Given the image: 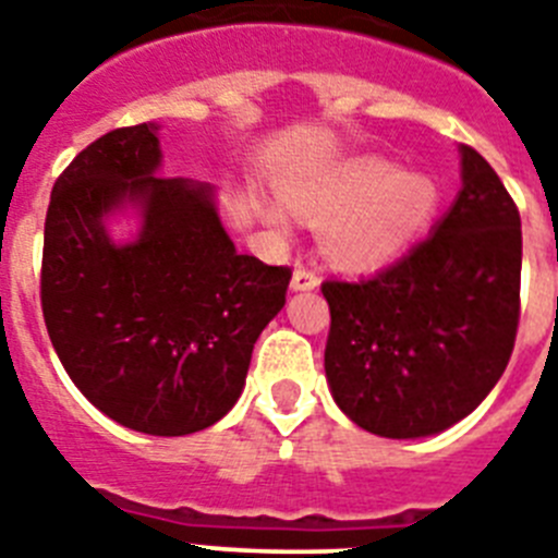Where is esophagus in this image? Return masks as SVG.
I'll return each mask as SVG.
<instances>
[{"label":"esophagus","mask_w":558,"mask_h":558,"mask_svg":"<svg viewBox=\"0 0 558 558\" xmlns=\"http://www.w3.org/2000/svg\"><path fill=\"white\" fill-rule=\"evenodd\" d=\"M293 290H315L318 288V270L307 263H299L293 270V282H290Z\"/></svg>","instance_id":"esophagus-1"}]
</instances>
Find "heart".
<instances>
[{
    "mask_svg": "<svg viewBox=\"0 0 558 558\" xmlns=\"http://www.w3.org/2000/svg\"><path fill=\"white\" fill-rule=\"evenodd\" d=\"M288 198L307 220H327L324 248L335 263L372 268L399 254L425 229L436 209V184L422 172L360 156L322 175L293 181ZM263 215L276 229L288 226V209L276 201Z\"/></svg>",
    "mask_w": 558,
    "mask_h": 558,
    "instance_id": "heart-1",
    "label": "heart"
}]
</instances>
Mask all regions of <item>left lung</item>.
Returning <instances> with one entry per match:
<instances>
[{"mask_svg":"<svg viewBox=\"0 0 558 558\" xmlns=\"http://www.w3.org/2000/svg\"><path fill=\"white\" fill-rule=\"evenodd\" d=\"M461 192L402 259L363 279H327L329 388L354 425L433 436L481 405L520 324L522 229L509 190L461 145Z\"/></svg>","mask_w":558,"mask_h":558,"instance_id":"left-lung-1","label":"left lung"}]
</instances>
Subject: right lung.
Here are the masks:
<instances>
[{
	"label": "right lung",
	"mask_w": 558,
	"mask_h": 558,
	"mask_svg": "<svg viewBox=\"0 0 558 558\" xmlns=\"http://www.w3.org/2000/svg\"><path fill=\"white\" fill-rule=\"evenodd\" d=\"M159 128H117L58 175L44 223L41 310L83 397L108 418L186 436L234 408L251 352L284 307L293 270L236 254L215 192L156 175ZM143 209L141 236L117 246L101 218Z\"/></svg>",
	"instance_id": "1"
}]
</instances>
